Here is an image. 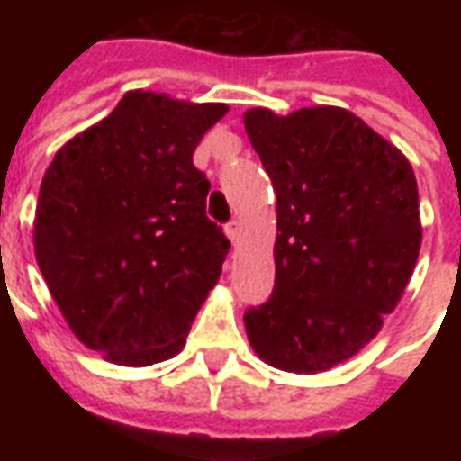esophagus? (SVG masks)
I'll return each mask as SVG.
<instances>
[{
  "label": "esophagus",
  "instance_id": "1",
  "mask_svg": "<svg viewBox=\"0 0 461 461\" xmlns=\"http://www.w3.org/2000/svg\"><path fill=\"white\" fill-rule=\"evenodd\" d=\"M240 224H237V221H230V224H227V237H230V241H231V247H237V241H240Z\"/></svg>",
  "mask_w": 461,
  "mask_h": 461
}]
</instances>
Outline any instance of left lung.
<instances>
[{
    "instance_id": "1",
    "label": "left lung",
    "mask_w": 461,
    "mask_h": 461,
    "mask_svg": "<svg viewBox=\"0 0 461 461\" xmlns=\"http://www.w3.org/2000/svg\"><path fill=\"white\" fill-rule=\"evenodd\" d=\"M244 128L276 194V281L244 313L254 353L313 375L360 353L415 271L422 221L412 165L339 105L249 108Z\"/></svg>"
}]
</instances>
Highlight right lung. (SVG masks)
<instances>
[{
    "label": "right lung",
    "mask_w": 461,
    "mask_h": 461,
    "mask_svg": "<svg viewBox=\"0 0 461 461\" xmlns=\"http://www.w3.org/2000/svg\"><path fill=\"white\" fill-rule=\"evenodd\" d=\"M227 111L128 91L46 167L36 264L71 333L108 363L177 356L220 281L230 240L204 214L210 180L192 152Z\"/></svg>",
    "instance_id": "right-lung-1"
}]
</instances>
